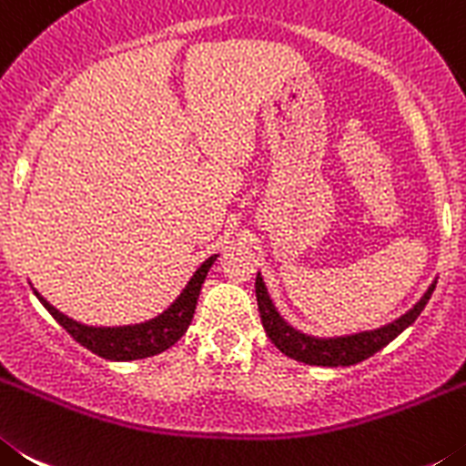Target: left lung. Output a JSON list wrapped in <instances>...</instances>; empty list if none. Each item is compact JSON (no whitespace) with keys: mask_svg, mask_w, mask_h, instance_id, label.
Returning <instances> with one entry per match:
<instances>
[{"mask_svg":"<svg viewBox=\"0 0 466 466\" xmlns=\"http://www.w3.org/2000/svg\"><path fill=\"white\" fill-rule=\"evenodd\" d=\"M437 288V279L431 280L430 288L425 290V295L410 306L409 311L401 313L397 320L388 322V325H380L376 329H362V332L353 334H334V337H318V334H309L297 329L295 325L285 320L280 316V311L276 309L274 299H271L267 285H264L262 274L258 271V279H255V295H258V309L259 318H262V327L267 337L271 339L280 353L288 355V358L297 360V362L313 364V367H350V364H358L362 360L371 358L374 353H379L380 348L388 346L392 339L400 337L406 327H410L416 322V318L420 316L422 309L430 301L431 292Z\"/></svg>","mask_w":466,"mask_h":466,"instance_id":"8db88e82","label":"left lung"}]
</instances>
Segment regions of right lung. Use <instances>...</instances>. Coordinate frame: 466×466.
<instances>
[{
	"mask_svg": "<svg viewBox=\"0 0 466 466\" xmlns=\"http://www.w3.org/2000/svg\"><path fill=\"white\" fill-rule=\"evenodd\" d=\"M216 259L218 255H211L207 262L199 264V269L192 274V279L187 280L181 295L176 297L160 316L148 318L144 322H132V325H86V322H78L74 318L65 316L62 311H57L46 297H41L39 290L32 288V292L44 304L46 311L56 318L83 348H87V350H92V353L104 360L129 362V360H144L153 358L157 353H165L167 348L174 346L187 332L192 316H195L202 285Z\"/></svg>",
	"mask_w": 466,
	"mask_h": 466,
	"instance_id": "obj_1",
	"label": "right lung"
}]
</instances>
